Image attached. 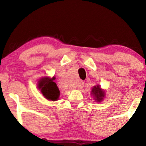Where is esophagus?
Instances as JSON below:
<instances>
[{"mask_svg":"<svg viewBox=\"0 0 146 146\" xmlns=\"http://www.w3.org/2000/svg\"><path fill=\"white\" fill-rule=\"evenodd\" d=\"M84 85V84L83 82H80L78 86V88H83Z\"/></svg>","mask_w":146,"mask_h":146,"instance_id":"obj_1","label":"esophagus"}]
</instances>
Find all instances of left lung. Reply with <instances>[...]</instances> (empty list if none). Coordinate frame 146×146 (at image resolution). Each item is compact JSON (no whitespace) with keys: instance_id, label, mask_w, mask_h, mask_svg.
Wrapping results in <instances>:
<instances>
[{"instance_id":"1","label":"left lung","mask_w":146,"mask_h":146,"mask_svg":"<svg viewBox=\"0 0 146 146\" xmlns=\"http://www.w3.org/2000/svg\"><path fill=\"white\" fill-rule=\"evenodd\" d=\"M91 94L97 102H101L104 98L105 92L100 86V85L94 86L91 91Z\"/></svg>"}]
</instances>
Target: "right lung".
I'll return each instance as SVG.
<instances>
[{"label": "right lung", "instance_id": "right-lung-1", "mask_svg": "<svg viewBox=\"0 0 146 146\" xmlns=\"http://www.w3.org/2000/svg\"><path fill=\"white\" fill-rule=\"evenodd\" d=\"M55 77L42 78L39 80L37 86L45 98L48 100L56 101L60 96V90L56 84L53 82Z\"/></svg>", "mask_w": 146, "mask_h": 146}]
</instances>
